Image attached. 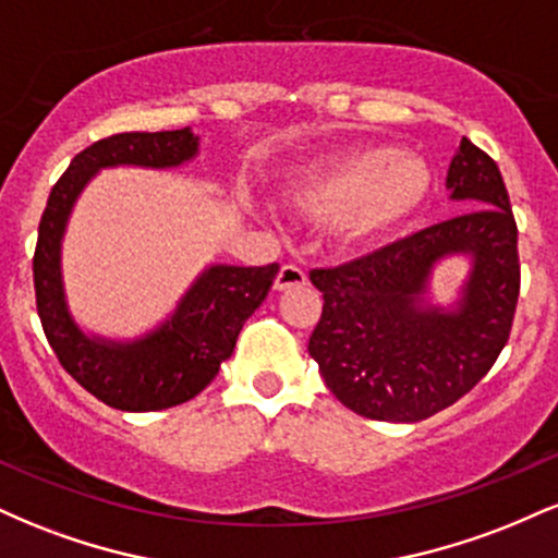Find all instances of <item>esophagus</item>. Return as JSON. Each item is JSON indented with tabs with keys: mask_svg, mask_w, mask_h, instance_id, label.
Listing matches in <instances>:
<instances>
[{
	"mask_svg": "<svg viewBox=\"0 0 558 558\" xmlns=\"http://www.w3.org/2000/svg\"><path fill=\"white\" fill-rule=\"evenodd\" d=\"M306 286V272L296 265L280 267L278 278H275V291H291V288Z\"/></svg>",
	"mask_w": 558,
	"mask_h": 558,
	"instance_id": "esophagus-1",
	"label": "esophagus"
}]
</instances>
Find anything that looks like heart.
Returning <instances> with one entry per match:
<instances>
[{
  "label": "heart",
  "mask_w": 558,
  "mask_h": 558,
  "mask_svg": "<svg viewBox=\"0 0 558 558\" xmlns=\"http://www.w3.org/2000/svg\"><path fill=\"white\" fill-rule=\"evenodd\" d=\"M433 175L396 146H362L301 170L283 191L288 213L312 226H332L349 252H369L393 239L430 196Z\"/></svg>",
  "instance_id": "obj_1"
}]
</instances>
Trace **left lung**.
I'll return each instance as SVG.
<instances>
[{
	"label": "left lung",
	"mask_w": 558,
	"mask_h": 558,
	"mask_svg": "<svg viewBox=\"0 0 558 558\" xmlns=\"http://www.w3.org/2000/svg\"><path fill=\"white\" fill-rule=\"evenodd\" d=\"M446 189L464 202V215L369 257L310 272L325 299L310 356L330 393L362 417H433L475 388L509 341L520 254L501 170L462 138ZM451 256L470 260L471 272L444 307L432 301L429 280Z\"/></svg>",
	"instance_id": "1"
}]
</instances>
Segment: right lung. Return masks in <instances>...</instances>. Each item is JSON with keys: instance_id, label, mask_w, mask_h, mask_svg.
<instances>
[{"instance_id": "1", "label": "right lung", "mask_w": 558, "mask_h": 558, "mask_svg": "<svg viewBox=\"0 0 558 558\" xmlns=\"http://www.w3.org/2000/svg\"><path fill=\"white\" fill-rule=\"evenodd\" d=\"M196 155L198 136L191 128L96 141L54 183L38 226L34 286L47 341L75 383L120 412H157L202 393L233 354L243 323L259 310L278 275V265H209L168 319L131 341L96 336L75 323L62 278V239L88 181L107 168L172 170Z\"/></svg>"}]
</instances>
